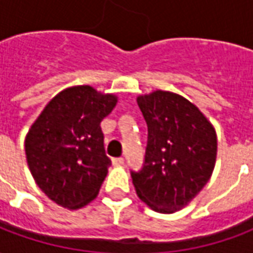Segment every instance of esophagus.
<instances>
[{"label":"esophagus","mask_w":253,"mask_h":253,"mask_svg":"<svg viewBox=\"0 0 253 253\" xmlns=\"http://www.w3.org/2000/svg\"><path fill=\"white\" fill-rule=\"evenodd\" d=\"M112 164L116 165V167L123 165L125 164V159H123V157H116V159H112Z\"/></svg>","instance_id":"34e87169"}]
</instances>
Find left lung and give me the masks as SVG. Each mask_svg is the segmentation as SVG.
Instances as JSON below:
<instances>
[{"instance_id":"8db88e82","label":"left lung","mask_w":253,"mask_h":253,"mask_svg":"<svg viewBox=\"0 0 253 253\" xmlns=\"http://www.w3.org/2000/svg\"><path fill=\"white\" fill-rule=\"evenodd\" d=\"M148 125L142 169L131 170L137 195L154 211L175 212L205 187L217 157V134L180 94L156 90L137 99Z\"/></svg>"}]
</instances>
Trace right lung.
Wrapping results in <instances>:
<instances>
[{
  "instance_id": "add662e5",
  "label": "right lung",
  "mask_w": 253,
  "mask_h": 253,
  "mask_svg": "<svg viewBox=\"0 0 253 253\" xmlns=\"http://www.w3.org/2000/svg\"><path fill=\"white\" fill-rule=\"evenodd\" d=\"M116 101V96L89 85L72 86L59 92L31 126L27 163L36 184L59 206L80 209L99 194L111 165L100 122Z\"/></svg>"
}]
</instances>
